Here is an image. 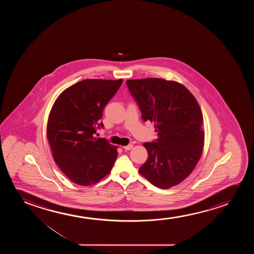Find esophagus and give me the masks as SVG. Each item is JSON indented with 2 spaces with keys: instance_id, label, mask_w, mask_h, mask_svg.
<instances>
[{
  "instance_id": "1",
  "label": "esophagus",
  "mask_w": 254,
  "mask_h": 254,
  "mask_svg": "<svg viewBox=\"0 0 254 254\" xmlns=\"http://www.w3.org/2000/svg\"><path fill=\"white\" fill-rule=\"evenodd\" d=\"M132 144H129L127 146H123V148L126 150V151H128V150H131L132 148Z\"/></svg>"
}]
</instances>
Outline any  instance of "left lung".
<instances>
[{
	"label": "left lung",
	"instance_id": "8db88e82",
	"mask_svg": "<svg viewBox=\"0 0 254 254\" xmlns=\"http://www.w3.org/2000/svg\"><path fill=\"white\" fill-rule=\"evenodd\" d=\"M144 122L154 123L158 138L144 143L148 158L139 169L151 184L167 189L189 176L201 157L205 132L198 101L173 80L146 78L126 81Z\"/></svg>",
	"mask_w": 254,
	"mask_h": 254
}]
</instances>
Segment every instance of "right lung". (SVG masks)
<instances>
[{
  "instance_id": "right-lung-1",
  "label": "right lung",
  "mask_w": 254,
  "mask_h": 254,
  "mask_svg": "<svg viewBox=\"0 0 254 254\" xmlns=\"http://www.w3.org/2000/svg\"><path fill=\"white\" fill-rule=\"evenodd\" d=\"M122 81L80 80L63 91L53 105L47 138L57 166L75 184H95L111 172L117 146L94 133L104 127L102 112Z\"/></svg>"
}]
</instances>
